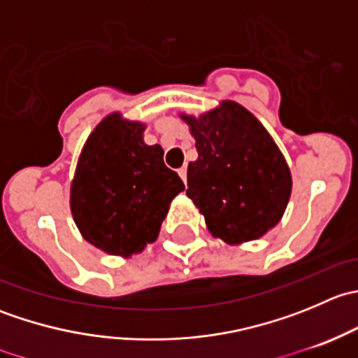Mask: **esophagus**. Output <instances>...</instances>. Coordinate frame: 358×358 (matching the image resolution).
I'll return each instance as SVG.
<instances>
[{"label": "esophagus", "mask_w": 358, "mask_h": 358, "mask_svg": "<svg viewBox=\"0 0 358 358\" xmlns=\"http://www.w3.org/2000/svg\"><path fill=\"white\" fill-rule=\"evenodd\" d=\"M178 175H180V178L187 183V166H182V168L178 169Z\"/></svg>", "instance_id": "obj_1"}]
</instances>
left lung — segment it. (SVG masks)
Returning <instances> with one entry per match:
<instances>
[{
  "mask_svg": "<svg viewBox=\"0 0 358 358\" xmlns=\"http://www.w3.org/2000/svg\"><path fill=\"white\" fill-rule=\"evenodd\" d=\"M180 117L199 154L189 162L187 196L211 236L230 246L265 236L282 218L292 189L289 166L265 126L234 100Z\"/></svg>",
  "mask_w": 358,
  "mask_h": 358,
  "instance_id": "left-lung-1",
  "label": "left lung"
}]
</instances>
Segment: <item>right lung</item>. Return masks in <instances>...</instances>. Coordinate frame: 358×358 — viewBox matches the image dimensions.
I'll return each mask as SVG.
<instances>
[{"mask_svg": "<svg viewBox=\"0 0 358 358\" xmlns=\"http://www.w3.org/2000/svg\"><path fill=\"white\" fill-rule=\"evenodd\" d=\"M145 124L106 115L86 140L71 183V213L81 236L107 255L129 258L157 239L169 204L185 190L143 142Z\"/></svg>", "mask_w": 358, "mask_h": 358, "instance_id": "add662e5", "label": "right lung"}]
</instances>
